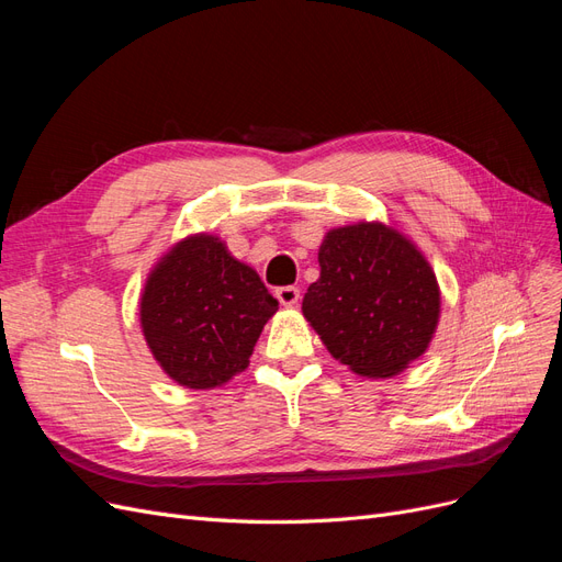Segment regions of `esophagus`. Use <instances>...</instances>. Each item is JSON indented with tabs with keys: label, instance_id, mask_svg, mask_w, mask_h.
<instances>
[{
	"label": "esophagus",
	"instance_id": "34e87169",
	"mask_svg": "<svg viewBox=\"0 0 562 562\" xmlns=\"http://www.w3.org/2000/svg\"><path fill=\"white\" fill-rule=\"evenodd\" d=\"M277 300L283 304V307H295V304L300 302V288H295V285L277 288Z\"/></svg>",
	"mask_w": 562,
	"mask_h": 562
}]
</instances>
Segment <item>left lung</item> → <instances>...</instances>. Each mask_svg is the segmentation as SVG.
<instances>
[{
  "instance_id": "obj_1",
  "label": "left lung",
  "mask_w": 562,
  "mask_h": 562,
  "mask_svg": "<svg viewBox=\"0 0 562 562\" xmlns=\"http://www.w3.org/2000/svg\"><path fill=\"white\" fill-rule=\"evenodd\" d=\"M318 265L302 312L337 361L363 378H391L427 351L440 293L429 262L403 234L380 223L333 229Z\"/></svg>"
}]
</instances>
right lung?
<instances>
[{
    "label": "right lung",
    "mask_w": 562,
    "mask_h": 562,
    "mask_svg": "<svg viewBox=\"0 0 562 562\" xmlns=\"http://www.w3.org/2000/svg\"><path fill=\"white\" fill-rule=\"evenodd\" d=\"M277 310L258 271L234 260L215 236L199 234L168 250L149 274L140 323L168 378L211 389L246 370Z\"/></svg>",
    "instance_id": "add662e5"
}]
</instances>
